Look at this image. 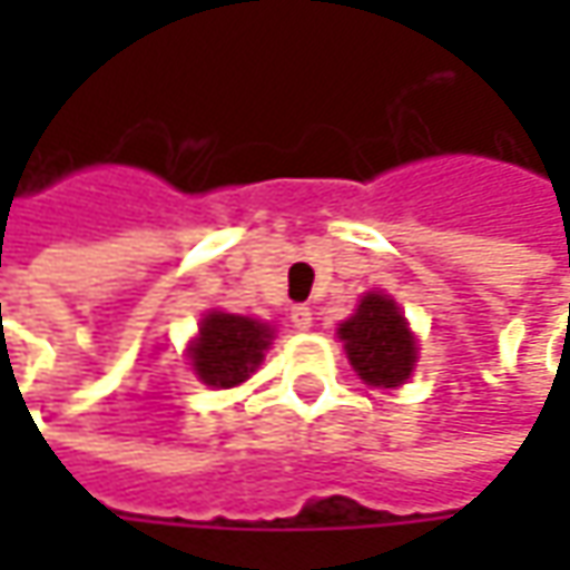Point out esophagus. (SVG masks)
Instances as JSON below:
<instances>
[{
  "mask_svg": "<svg viewBox=\"0 0 570 570\" xmlns=\"http://www.w3.org/2000/svg\"><path fill=\"white\" fill-rule=\"evenodd\" d=\"M292 326H295V330H311V326H314V314H311V307H304V304L292 307Z\"/></svg>",
  "mask_w": 570,
  "mask_h": 570,
  "instance_id": "1",
  "label": "esophagus"
}]
</instances>
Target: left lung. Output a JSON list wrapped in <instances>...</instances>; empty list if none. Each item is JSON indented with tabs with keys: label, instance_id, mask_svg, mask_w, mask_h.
I'll return each mask as SVG.
<instances>
[{
	"label": "left lung",
	"instance_id": "8db88e82",
	"mask_svg": "<svg viewBox=\"0 0 570 570\" xmlns=\"http://www.w3.org/2000/svg\"><path fill=\"white\" fill-rule=\"evenodd\" d=\"M340 340L358 377L377 390L403 386L419 362L415 336L400 304L383 292H367L358 301L355 314L340 323Z\"/></svg>",
	"mask_w": 570,
	"mask_h": 570
}]
</instances>
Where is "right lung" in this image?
Wrapping results in <instances>:
<instances>
[{
  "mask_svg": "<svg viewBox=\"0 0 570 570\" xmlns=\"http://www.w3.org/2000/svg\"><path fill=\"white\" fill-rule=\"evenodd\" d=\"M269 345L273 330L266 323L225 311H208L199 323V336L189 342L187 358L193 364V374L206 386L230 390L259 367Z\"/></svg>",
  "mask_w": 570,
  "mask_h": 570,
  "instance_id": "1",
  "label": "right lung"
}]
</instances>
